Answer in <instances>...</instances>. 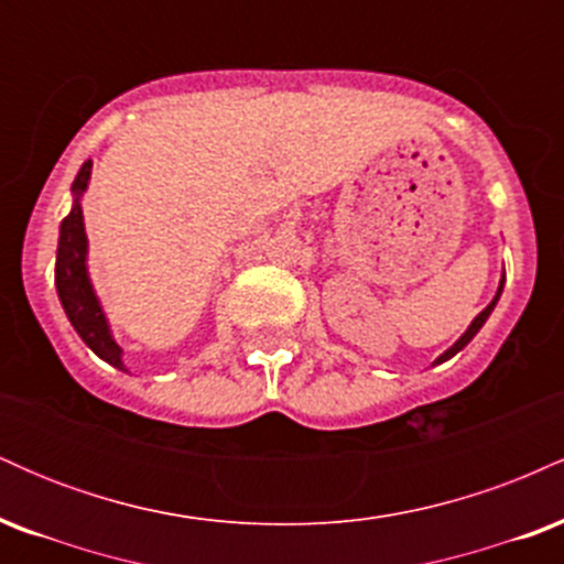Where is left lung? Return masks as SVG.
I'll list each match as a JSON object with an SVG mask.
<instances>
[{
	"label": "left lung",
	"mask_w": 564,
	"mask_h": 564,
	"mask_svg": "<svg viewBox=\"0 0 564 564\" xmlns=\"http://www.w3.org/2000/svg\"><path fill=\"white\" fill-rule=\"evenodd\" d=\"M503 281H507V273H503V275H501V281H498V291H496V296H494V300H490V304H488V307H485V310H482V313H480V315H477V318L469 323V328H467V332H464L462 336H458V339H456V341H453V345H451L448 349H445V352H443V355H440V358H437V360H435V364H432V366H440V364H445V360H451V358H453V355H456V352H462V349H464V347H467L471 339H475V336H477V332H480V328L485 326V321H488V318H490V313H494V307H496V304H498V300H501V291H503Z\"/></svg>",
	"instance_id": "left-lung-1"
}]
</instances>
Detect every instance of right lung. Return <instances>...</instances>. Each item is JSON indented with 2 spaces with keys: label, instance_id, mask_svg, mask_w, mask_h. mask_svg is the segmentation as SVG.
<instances>
[{
  "label": "right lung",
  "instance_id": "right-lung-1",
  "mask_svg": "<svg viewBox=\"0 0 564 564\" xmlns=\"http://www.w3.org/2000/svg\"><path fill=\"white\" fill-rule=\"evenodd\" d=\"M89 177H93V161H84L74 185H70V212L61 223L55 257V286L70 326L82 336L84 345L93 349L97 358L106 360L108 366L129 373V368L124 366V349L113 339L111 323H108L100 296H97L93 286V278H89V241L87 230H84L82 212V198L89 187Z\"/></svg>",
  "mask_w": 564,
  "mask_h": 564
}]
</instances>
